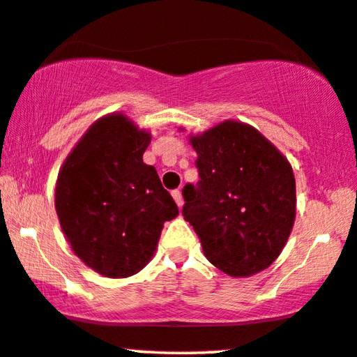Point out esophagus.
<instances>
[{
	"mask_svg": "<svg viewBox=\"0 0 357 357\" xmlns=\"http://www.w3.org/2000/svg\"><path fill=\"white\" fill-rule=\"evenodd\" d=\"M172 195H173L174 202H176V204H178V207H179V208H181V207H183L184 200H183V194H181V190H179V189H176V190H173V192H172Z\"/></svg>",
	"mask_w": 357,
	"mask_h": 357,
	"instance_id": "obj_1",
	"label": "esophagus"
}]
</instances>
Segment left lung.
Masks as SVG:
<instances>
[{
    "instance_id": "left-lung-1",
    "label": "left lung",
    "mask_w": 357,
    "mask_h": 357,
    "mask_svg": "<svg viewBox=\"0 0 357 357\" xmlns=\"http://www.w3.org/2000/svg\"><path fill=\"white\" fill-rule=\"evenodd\" d=\"M197 184L183 189V217L197 233L205 257L229 277L270 267L296 218L293 168L257 129L223 121L192 135Z\"/></svg>"
}]
</instances>
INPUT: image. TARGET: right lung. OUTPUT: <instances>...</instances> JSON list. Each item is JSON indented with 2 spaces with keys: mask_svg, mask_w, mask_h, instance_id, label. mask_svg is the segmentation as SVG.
Here are the masks:
<instances>
[{
  "mask_svg": "<svg viewBox=\"0 0 357 357\" xmlns=\"http://www.w3.org/2000/svg\"><path fill=\"white\" fill-rule=\"evenodd\" d=\"M150 134L129 118H100L59 169L54 207L74 254L108 278L140 272L178 205L142 155Z\"/></svg>",
  "mask_w": 357,
  "mask_h": 357,
  "instance_id": "1",
  "label": "right lung"
}]
</instances>
